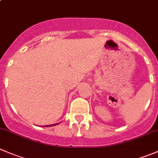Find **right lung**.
I'll use <instances>...</instances> for the list:
<instances>
[{
  "instance_id": "add662e5",
  "label": "right lung",
  "mask_w": 158,
  "mask_h": 158,
  "mask_svg": "<svg viewBox=\"0 0 158 158\" xmlns=\"http://www.w3.org/2000/svg\"><path fill=\"white\" fill-rule=\"evenodd\" d=\"M58 125V123L54 124V125H49V126H54V125ZM45 127H49V125H47V126H45Z\"/></svg>"
}]
</instances>
